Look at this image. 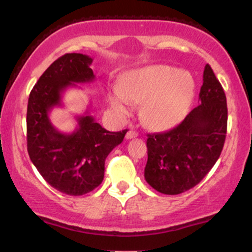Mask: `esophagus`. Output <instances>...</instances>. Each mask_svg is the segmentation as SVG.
<instances>
[{"mask_svg":"<svg viewBox=\"0 0 252 252\" xmlns=\"http://www.w3.org/2000/svg\"><path fill=\"white\" fill-rule=\"evenodd\" d=\"M137 137V132L135 131V130H128L126 134V140H131V138H135Z\"/></svg>","mask_w":252,"mask_h":252,"instance_id":"obj_1","label":"esophagus"}]
</instances>
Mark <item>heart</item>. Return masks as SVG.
Instances as JSON below:
<instances>
[{
  "label": "heart",
  "instance_id": "1",
  "mask_svg": "<svg viewBox=\"0 0 252 252\" xmlns=\"http://www.w3.org/2000/svg\"><path fill=\"white\" fill-rule=\"evenodd\" d=\"M195 96L192 74L167 65H150L126 74L120 89L109 94V104L118 116H124L131 102L141 103L140 116L149 128L173 126L187 114Z\"/></svg>",
  "mask_w": 252,
  "mask_h": 252
}]
</instances>
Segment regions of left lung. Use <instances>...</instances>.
<instances>
[{"label":"left lung","mask_w":252,"mask_h":252,"mask_svg":"<svg viewBox=\"0 0 252 252\" xmlns=\"http://www.w3.org/2000/svg\"><path fill=\"white\" fill-rule=\"evenodd\" d=\"M199 105L175 128L149 134L144 178L153 189L175 195L198 185L215 166L226 137V96L205 66Z\"/></svg>","instance_id":"8db88e82"}]
</instances>
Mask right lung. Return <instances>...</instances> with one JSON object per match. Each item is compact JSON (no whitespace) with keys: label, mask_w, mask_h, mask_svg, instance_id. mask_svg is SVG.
<instances>
[{"label":"right lung","mask_w":252,"mask_h":252,"mask_svg":"<svg viewBox=\"0 0 252 252\" xmlns=\"http://www.w3.org/2000/svg\"><path fill=\"white\" fill-rule=\"evenodd\" d=\"M91 63L92 58L85 54H63L43 72L28 98L27 150L32 162L53 189L68 195L86 194L102 184L105 158L128 131H108L89 110L77 117L71 134L58 131L52 124L50 112L62 106L63 91L94 80Z\"/></svg>","instance_id":"add662e5"}]
</instances>
